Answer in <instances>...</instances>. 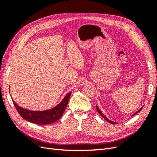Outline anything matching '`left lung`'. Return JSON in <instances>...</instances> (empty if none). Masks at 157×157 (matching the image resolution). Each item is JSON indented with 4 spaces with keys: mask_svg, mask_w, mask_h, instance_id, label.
<instances>
[{
    "mask_svg": "<svg viewBox=\"0 0 157 157\" xmlns=\"http://www.w3.org/2000/svg\"><path fill=\"white\" fill-rule=\"evenodd\" d=\"M143 107H142L140 109H139V110L138 111H137V112H136L134 114H133V115H132V116H134L135 115H136V114H137V113H138L139 112H140L141 110H142V109H143ZM96 109H97V111L98 112V113L99 114V115H100L102 117H103V118H105V119L108 122H109V123H111V124H117V122H113V121H110V120H109L108 119V118L105 116V115H103V114L101 113V111H100V110H99V109L98 108V106H96Z\"/></svg>",
    "mask_w": 157,
    "mask_h": 157,
    "instance_id": "8db88e82",
    "label": "left lung"
}]
</instances>
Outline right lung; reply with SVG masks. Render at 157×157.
<instances>
[{
  "mask_svg": "<svg viewBox=\"0 0 157 157\" xmlns=\"http://www.w3.org/2000/svg\"><path fill=\"white\" fill-rule=\"evenodd\" d=\"M71 94V92L66 95L63 100L55 107L50 110L42 111L27 110L17 105L13 100L12 101L19 114L25 120L36 124H48L55 122L63 115L68 104Z\"/></svg>",
  "mask_w": 157,
  "mask_h": 157,
  "instance_id": "add662e5",
  "label": "right lung"
}]
</instances>
